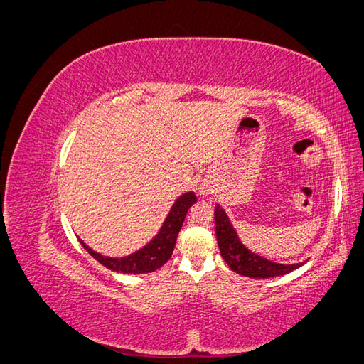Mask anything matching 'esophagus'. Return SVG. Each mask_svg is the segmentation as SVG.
Returning <instances> with one entry per match:
<instances>
[{
    "label": "esophagus",
    "instance_id": "obj_1",
    "mask_svg": "<svg viewBox=\"0 0 364 364\" xmlns=\"http://www.w3.org/2000/svg\"><path fill=\"white\" fill-rule=\"evenodd\" d=\"M200 194L206 197V196H209V194H211V191H209V188H208V186H205V185H203V186H200Z\"/></svg>",
    "mask_w": 364,
    "mask_h": 364
}]
</instances>
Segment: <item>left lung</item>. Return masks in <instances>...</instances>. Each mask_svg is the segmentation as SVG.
<instances>
[{
	"label": "left lung",
	"mask_w": 364,
	"mask_h": 364,
	"mask_svg": "<svg viewBox=\"0 0 364 364\" xmlns=\"http://www.w3.org/2000/svg\"><path fill=\"white\" fill-rule=\"evenodd\" d=\"M214 220H215V235H217L220 253H222L225 262L232 272L243 274V277H247V278L262 279V278L282 277V274H287L304 266V262H297V264L274 262L247 249L243 243H241L235 228L232 226V223H230L225 209L220 205L215 206Z\"/></svg>",
	"instance_id": "obj_1"
}]
</instances>
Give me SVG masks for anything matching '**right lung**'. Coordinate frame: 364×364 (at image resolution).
I'll return each instance as SVG.
<instances>
[{
    "label": "right lung",
    "mask_w": 364,
    "mask_h": 364,
    "mask_svg": "<svg viewBox=\"0 0 364 364\" xmlns=\"http://www.w3.org/2000/svg\"><path fill=\"white\" fill-rule=\"evenodd\" d=\"M196 202H197V197L193 191H188L182 194L181 197H178L176 202L173 203L167 218L164 220L159 232L153 237V240H150L144 247L130 253L127 257H121V258L103 257L102 253L92 250L83 240L79 238V241L92 258H95L98 262L103 264V266L109 270L118 272V273H127V274L155 272L171 258L176 240H178L181 228L185 222L186 213H188V209Z\"/></svg>",
    "instance_id": "right-lung-1"
}]
</instances>
